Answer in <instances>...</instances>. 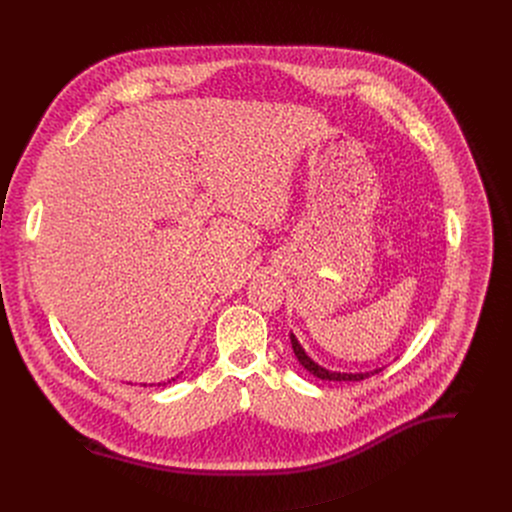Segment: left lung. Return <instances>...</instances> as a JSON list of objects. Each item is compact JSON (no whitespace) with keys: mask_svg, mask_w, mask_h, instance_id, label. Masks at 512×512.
Masks as SVG:
<instances>
[{"mask_svg":"<svg viewBox=\"0 0 512 512\" xmlns=\"http://www.w3.org/2000/svg\"><path fill=\"white\" fill-rule=\"evenodd\" d=\"M289 340H291V348H294V354H296V358L300 360V364L302 367L310 373V375H314V377H318V379H322V381H338V383H346V381H364V379H369V377H373V375H377V373H381L385 367H377V369H371V371H362V373H342V371H330V369H326V367H322V364H318L306 350H304V346L300 344V340L296 338V334L294 332H289Z\"/></svg>","mask_w":512,"mask_h":512,"instance_id":"obj_1","label":"left lung"}]
</instances>
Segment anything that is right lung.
<instances>
[{"instance_id": "right-lung-1", "label": "right lung", "mask_w": 512, "mask_h": 512, "mask_svg": "<svg viewBox=\"0 0 512 512\" xmlns=\"http://www.w3.org/2000/svg\"><path fill=\"white\" fill-rule=\"evenodd\" d=\"M176 379H178V377H176ZM176 379H170L168 383H172V381H176ZM168 383H158V387H160V385H168ZM152 385H154V383H150V387H152ZM143 387H145V383H143Z\"/></svg>"}]
</instances>
